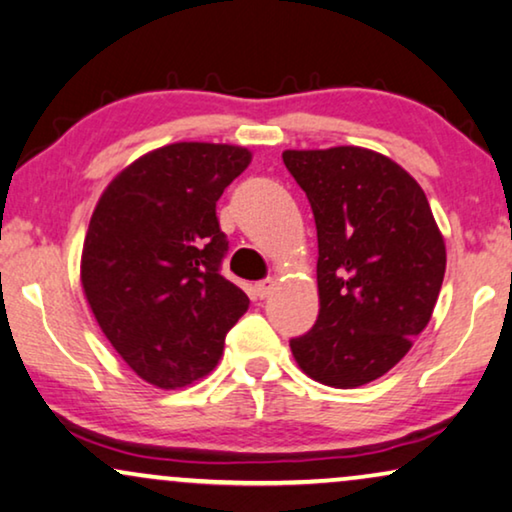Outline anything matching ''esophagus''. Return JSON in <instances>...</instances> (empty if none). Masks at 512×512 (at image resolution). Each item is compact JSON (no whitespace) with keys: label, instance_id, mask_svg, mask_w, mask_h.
Instances as JSON below:
<instances>
[{"label":"esophagus","instance_id":"esophagus-1","mask_svg":"<svg viewBox=\"0 0 512 512\" xmlns=\"http://www.w3.org/2000/svg\"><path fill=\"white\" fill-rule=\"evenodd\" d=\"M275 289H277L275 279H263V282H256L254 284V296L263 300V298H268Z\"/></svg>","mask_w":512,"mask_h":512}]
</instances>
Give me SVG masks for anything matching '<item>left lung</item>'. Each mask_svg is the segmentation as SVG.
Segmentation results:
<instances>
[{"mask_svg":"<svg viewBox=\"0 0 512 512\" xmlns=\"http://www.w3.org/2000/svg\"><path fill=\"white\" fill-rule=\"evenodd\" d=\"M317 223L319 317L291 340L312 380L356 389L389 373L431 321L445 240L422 186L363 146L282 153Z\"/></svg>","mask_w":512,"mask_h":512,"instance_id":"1","label":"left lung"}]
</instances>
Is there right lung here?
Here are the masks:
<instances>
[{
    "label": "right lung",
    "instance_id": "obj_1",
    "mask_svg": "<svg viewBox=\"0 0 512 512\" xmlns=\"http://www.w3.org/2000/svg\"><path fill=\"white\" fill-rule=\"evenodd\" d=\"M249 163L244 146H160L118 172L90 216L83 293L111 347L153 387L212 373L249 310L247 293L219 270L228 242L216 219L223 188Z\"/></svg>",
    "mask_w": 512,
    "mask_h": 512
}]
</instances>
